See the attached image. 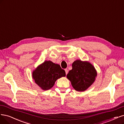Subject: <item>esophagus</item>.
<instances>
[{
  "mask_svg": "<svg viewBox=\"0 0 124 124\" xmlns=\"http://www.w3.org/2000/svg\"><path fill=\"white\" fill-rule=\"evenodd\" d=\"M65 71L66 75H67V73H68V70H67V69H65Z\"/></svg>",
  "mask_w": 124,
  "mask_h": 124,
  "instance_id": "esophagus-1",
  "label": "esophagus"
}]
</instances>
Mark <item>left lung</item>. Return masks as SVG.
Instances as JSON below:
<instances>
[{
  "instance_id": "left-lung-1",
  "label": "left lung",
  "mask_w": 124,
  "mask_h": 124,
  "mask_svg": "<svg viewBox=\"0 0 124 124\" xmlns=\"http://www.w3.org/2000/svg\"><path fill=\"white\" fill-rule=\"evenodd\" d=\"M96 76V71L90 63L78 60L72 64V70L66 77L75 90L82 92L92 85Z\"/></svg>"
}]
</instances>
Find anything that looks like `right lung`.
Returning a JSON list of instances; mask_svg holds the SVG:
<instances>
[{
  "instance_id": "right-lung-1",
  "label": "right lung",
  "mask_w": 124,
  "mask_h": 124,
  "mask_svg": "<svg viewBox=\"0 0 124 124\" xmlns=\"http://www.w3.org/2000/svg\"><path fill=\"white\" fill-rule=\"evenodd\" d=\"M65 76V70L60 65L50 61H45L32 73L35 82L43 90L51 89L58 79Z\"/></svg>"
}]
</instances>
